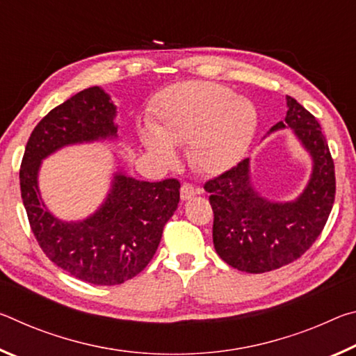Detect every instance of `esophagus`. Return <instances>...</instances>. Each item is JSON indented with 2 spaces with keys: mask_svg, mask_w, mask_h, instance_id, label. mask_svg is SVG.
<instances>
[{
  "mask_svg": "<svg viewBox=\"0 0 356 356\" xmlns=\"http://www.w3.org/2000/svg\"><path fill=\"white\" fill-rule=\"evenodd\" d=\"M196 195H201V190L195 188V186L190 184H184L182 188H180V197H182V201H188Z\"/></svg>",
  "mask_w": 356,
  "mask_h": 356,
  "instance_id": "esophagus-1",
  "label": "esophagus"
}]
</instances>
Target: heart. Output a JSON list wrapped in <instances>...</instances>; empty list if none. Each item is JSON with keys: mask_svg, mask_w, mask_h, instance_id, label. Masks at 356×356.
Returning a JSON list of instances; mask_svg holds the SVG:
<instances>
[{"mask_svg": "<svg viewBox=\"0 0 356 356\" xmlns=\"http://www.w3.org/2000/svg\"><path fill=\"white\" fill-rule=\"evenodd\" d=\"M256 125L257 111L248 99L216 83L186 81L160 95L143 143L168 165L176 161L172 146L188 144L193 166L220 174L242 160Z\"/></svg>", "mask_w": 356, "mask_h": 356, "instance_id": "obj_1", "label": "heart"}]
</instances>
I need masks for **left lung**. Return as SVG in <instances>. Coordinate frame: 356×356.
I'll return each mask as SVG.
<instances>
[{
  "instance_id": "8db88e82",
  "label": "left lung",
  "mask_w": 356,
  "mask_h": 356,
  "mask_svg": "<svg viewBox=\"0 0 356 356\" xmlns=\"http://www.w3.org/2000/svg\"><path fill=\"white\" fill-rule=\"evenodd\" d=\"M284 122L267 135L291 129L311 156L308 184L292 201L261 195L251 182L250 159L204 185L213 209V246L231 267L246 273L272 272L293 262L321 236L334 202V163L321 124L297 100L286 97Z\"/></svg>"
}]
</instances>
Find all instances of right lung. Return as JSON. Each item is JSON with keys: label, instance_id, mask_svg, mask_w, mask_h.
<instances>
[{"label": "right lung", "instance_id": "1", "mask_svg": "<svg viewBox=\"0 0 356 356\" xmlns=\"http://www.w3.org/2000/svg\"><path fill=\"white\" fill-rule=\"evenodd\" d=\"M116 114L99 86L72 95L35 125L20 168L23 206L42 251L59 268L97 286L122 284L146 268L180 200L179 180L144 182L118 163L104 202L84 220L64 221L45 206L42 161L67 146L118 140Z\"/></svg>", "mask_w": 356, "mask_h": 356}]
</instances>
